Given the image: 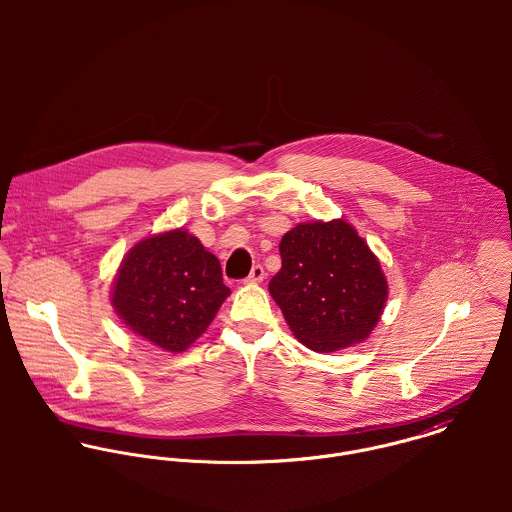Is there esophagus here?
I'll return each instance as SVG.
<instances>
[{
    "mask_svg": "<svg viewBox=\"0 0 512 512\" xmlns=\"http://www.w3.org/2000/svg\"><path fill=\"white\" fill-rule=\"evenodd\" d=\"M264 276H266L264 268H262V266H254L252 272H250V276H248L244 282H246V284H258V282L264 280Z\"/></svg>",
    "mask_w": 512,
    "mask_h": 512,
    "instance_id": "34e87169",
    "label": "esophagus"
}]
</instances>
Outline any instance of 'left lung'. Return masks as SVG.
Instances as JSON below:
<instances>
[{
	"instance_id": "left-lung-1",
	"label": "left lung",
	"mask_w": 512,
	"mask_h": 512,
	"mask_svg": "<svg viewBox=\"0 0 512 512\" xmlns=\"http://www.w3.org/2000/svg\"><path fill=\"white\" fill-rule=\"evenodd\" d=\"M280 256L268 290L295 339L317 353L365 341L382 315L388 284L357 230L341 219L297 224L284 234Z\"/></svg>"
}]
</instances>
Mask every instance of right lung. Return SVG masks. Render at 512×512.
<instances>
[{
	"label": "right lung",
	"instance_id": "add662e5",
	"mask_svg": "<svg viewBox=\"0 0 512 512\" xmlns=\"http://www.w3.org/2000/svg\"><path fill=\"white\" fill-rule=\"evenodd\" d=\"M228 293L219 258L177 228L140 240L126 254L112 305L132 333L181 353L207 331Z\"/></svg>",
	"mask_w": 512,
	"mask_h": 512
}]
</instances>
